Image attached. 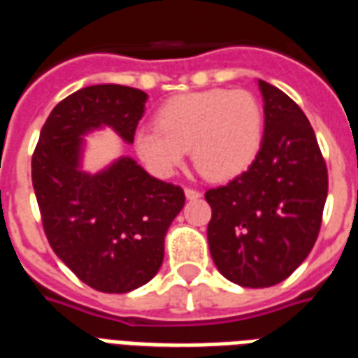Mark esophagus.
I'll return each mask as SVG.
<instances>
[{
    "instance_id": "obj_1",
    "label": "esophagus",
    "mask_w": 358,
    "mask_h": 358,
    "mask_svg": "<svg viewBox=\"0 0 358 358\" xmlns=\"http://www.w3.org/2000/svg\"><path fill=\"white\" fill-rule=\"evenodd\" d=\"M184 194H186L187 199H199V197H201V192H197V189H194V187H186V189H184Z\"/></svg>"
}]
</instances>
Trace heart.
<instances>
[{"instance_id": "b5f03b06", "label": "heart", "mask_w": 358, "mask_h": 358, "mask_svg": "<svg viewBox=\"0 0 358 358\" xmlns=\"http://www.w3.org/2000/svg\"><path fill=\"white\" fill-rule=\"evenodd\" d=\"M263 138L264 113L255 95L248 90H207L164 103L155 128L136 132L134 151L159 178L174 176L189 151L205 178L228 182L255 163Z\"/></svg>"}]
</instances>
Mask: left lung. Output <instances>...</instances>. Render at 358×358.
<instances>
[{
    "mask_svg": "<svg viewBox=\"0 0 358 358\" xmlns=\"http://www.w3.org/2000/svg\"><path fill=\"white\" fill-rule=\"evenodd\" d=\"M264 138L255 163L205 199L210 257L243 287H270L297 268L315 245L328 195V171L315 130L282 90L259 80Z\"/></svg>",
    "mask_w": 358,
    "mask_h": 358,
    "instance_id": "obj_1",
    "label": "left lung"
}]
</instances>
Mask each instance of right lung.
Masks as SVG:
<instances>
[{"label": "right lung", "instance_id": "1", "mask_svg": "<svg viewBox=\"0 0 358 358\" xmlns=\"http://www.w3.org/2000/svg\"><path fill=\"white\" fill-rule=\"evenodd\" d=\"M141 90L99 84L65 97L40 132L32 186L51 249L84 284L128 293L155 276L164 234L184 207V189L153 178L132 157L82 171L84 138L109 126L126 141L145 113Z\"/></svg>", "mask_w": 358, "mask_h": 358}]
</instances>
